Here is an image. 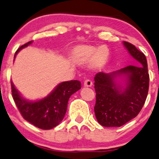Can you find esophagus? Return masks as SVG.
<instances>
[{
  "instance_id": "1",
  "label": "esophagus",
  "mask_w": 159,
  "mask_h": 159,
  "mask_svg": "<svg viewBox=\"0 0 159 159\" xmlns=\"http://www.w3.org/2000/svg\"><path fill=\"white\" fill-rule=\"evenodd\" d=\"M93 85V82L88 78H85L84 80V87H91Z\"/></svg>"
}]
</instances>
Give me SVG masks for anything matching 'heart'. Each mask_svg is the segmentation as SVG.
Segmentation results:
<instances>
[{"instance_id": "1", "label": "heart", "mask_w": 159, "mask_h": 159, "mask_svg": "<svg viewBox=\"0 0 159 159\" xmlns=\"http://www.w3.org/2000/svg\"><path fill=\"white\" fill-rule=\"evenodd\" d=\"M109 56V50L105 46H101L97 49L92 46H82L77 48L74 52L75 59L78 62H89L93 60V63L97 66L104 65Z\"/></svg>"}]
</instances>
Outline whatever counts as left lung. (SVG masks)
<instances>
[{"label":"left lung","mask_w":159,"mask_h":159,"mask_svg":"<svg viewBox=\"0 0 159 159\" xmlns=\"http://www.w3.org/2000/svg\"><path fill=\"white\" fill-rule=\"evenodd\" d=\"M123 45L138 66H128L111 73L98 72L94 77L95 116L98 123L106 127H119L136 117L148 95L149 75L146 56L128 42H123ZM120 75L128 80L123 90L116 82Z\"/></svg>","instance_id":"1"}]
</instances>
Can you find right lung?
<instances>
[{
  "label": "right lung",
  "instance_id": "1",
  "mask_svg": "<svg viewBox=\"0 0 159 159\" xmlns=\"http://www.w3.org/2000/svg\"><path fill=\"white\" fill-rule=\"evenodd\" d=\"M30 41L16 50L18 52L30 45ZM81 82L77 80L64 81L56 86L46 98L37 101H29L22 98L11 81L12 96L22 116L36 127L42 129H51L56 127L63 120L67 110L70 97L81 89Z\"/></svg>",
  "mask_w": 159,
  "mask_h": 159
}]
</instances>
